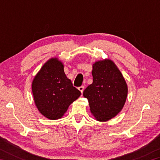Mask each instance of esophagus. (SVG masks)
Segmentation results:
<instances>
[{"label":"esophagus","instance_id":"obj_1","mask_svg":"<svg viewBox=\"0 0 160 160\" xmlns=\"http://www.w3.org/2000/svg\"><path fill=\"white\" fill-rule=\"evenodd\" d=\"M84 89V86H80V87H78V89H79V90L80 91V92H81V93H82V92H83Z\"/></svg>","mask_w":160,"mask_h":160}]
</instances>
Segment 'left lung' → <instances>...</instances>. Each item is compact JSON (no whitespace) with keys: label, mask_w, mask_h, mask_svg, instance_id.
Instances as JSON below:
<instances>
[{"label":"left lung","mask_w":160,"mask_h":160,"mask_svg":"<svg viewBox=\"0 0 160 160\" xmlns=\"http://www.w3.org/2000/svg\"><path fill=\"white\" fill-rule=\"evenodd\" d=\"M93 83L83 92L97 120L115 117L123 108L128 89L121 72L110 60L98 61L93 66Z\"/></svg>","instance_id":"1"}]
</instances>
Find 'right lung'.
Wrapping results in <instances>:
<instances>
[{
  "instance_id": "add662e5",
  "label": "right lung",
  "mask_w": 160,
  "mask_h": 160,
  "mask_svg": "<svg viewBox=\"0 0 160 160\" xmlns=\"http://www.w3.org/2000/svg\"><path fill=\"white\" fill-rule=\"evenodd\" d=\"M37 108L50 120L62 118L81 92L67 78L62 62L52 58L44 64L32 82Z\"/></svg>"
}]
</instances>
